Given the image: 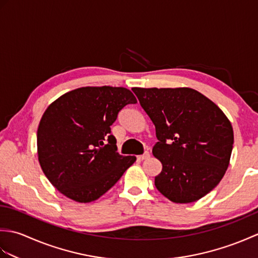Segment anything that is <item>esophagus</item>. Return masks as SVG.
<instances>
[{"instance_id":"obj_1","label":"esophagus","mask_w":258,"mask_h":258,"mask_svg":"<svg viewBox=\"0 0 258 258\" xmlns=\"http://www.w3.org/2000/svg\"><path fill=\"white\" fill-rule=\"evenodd\" d=\"M149 157H150V153H149V152H145L143 155H140V156H139V158H140V160H142V161H143V160H147V158H149Z\"/></svg>"}]
</instances>
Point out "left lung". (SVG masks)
Returning <instances> with one entry per match:
<instances>
[{
	"instance_id": "1",
	"label": "left lung",
	"mask_w": 258,
	"mask_h": 258,
	"mask_svg": "<svg viewBox=\"0 0 258 258\" xmlns=\"http://www.w3.org/2000/svg\"><path fill=\"white\" fill-rule=\"evenodd\" d=\"M155 125L153 155L162 163L160 193L173 203L199 201L221 182L234 144L232 124L222 109L189 87H133Z\"/></svg>"
}]
</instances>
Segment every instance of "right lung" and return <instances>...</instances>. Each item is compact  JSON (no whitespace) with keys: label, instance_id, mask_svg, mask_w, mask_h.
Segmentation results:
<instances>
[{"label":"right lung","instance_id":"obj_1","mask_svg":"<svg viewBox=\"0 0 258 258\" xmlns=\"http://www.w3.org/2000/svg\"><path fill=\"white\" fill-rule=\"evenodd\" d=\"M135 103L125 87L85 86L47 106L37 128V156L59 193L78 203L94 202L135 162V156L118 154L111 135L117 113Z\"/></svg>","mask_w":258,"mask_h":258}]
</instances>
